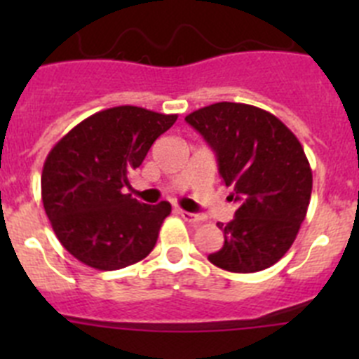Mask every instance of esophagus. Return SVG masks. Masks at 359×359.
<instances>
[{"mask_svg":"<svg viewBox=\"0 0 359 359\" xmlns=\"http://www.w3.org/2000/svg\"><path fill=\"white\" fill-rule=\"evenodd\" d=\"M177 214L182 215L183 219H185L187 223H192V224H199V223H203V221H205V217H203V215H199V214H192V212H187V210H180L177 212Z\"/></svg>","mask_w":359,"mask_h":359,"instance_id":"esophagus-1","label":"esophagus"}]
</instances>
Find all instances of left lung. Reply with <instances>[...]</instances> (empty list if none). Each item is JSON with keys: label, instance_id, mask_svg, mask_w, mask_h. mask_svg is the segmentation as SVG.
Masks as SVG:
<instances>
[{"label": "left lung", "instance_id": "left-lung-1", "mask_svg": "<svg viewBox=\"0 0 359 359\" xmlns=\"http://www.w3.org/2000/svg\"><path fill=\"white\" fill-rule=\"evenodd\" d=\"M187 122L217 158L230 201L239 203L219 252L208 261L231 273L273 266L291 248L306 219L313 172L297 136L275 115L250 104L217 102L190 113Z\"/></svg>", "mask_w": 359, "mask_h": 359}]
</instances>
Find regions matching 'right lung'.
<instances>
[{
	"label": "right lung",
	"instance_id": "right-lung-1",
	"mask_svg": "<svg viewBox=\"0 0 359 359\" xmlns=\"http://www.w3.org/2000/svg\"><path fill=\"white\" fill-rule=\"evenodd\" d=\"M176 118L136 106L109 107L77 123L48 152L41 174L44 212L82 264L111 271L152 252L170 203L145 205L126 189Z\"/></svg>",
	"mask_w": 359,
	"mask_h": 359
}]
</instances>
